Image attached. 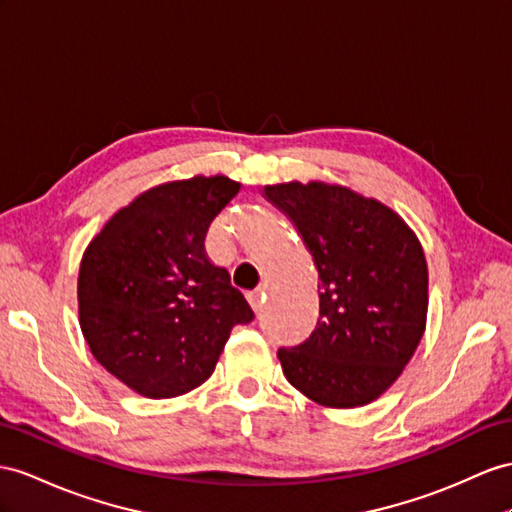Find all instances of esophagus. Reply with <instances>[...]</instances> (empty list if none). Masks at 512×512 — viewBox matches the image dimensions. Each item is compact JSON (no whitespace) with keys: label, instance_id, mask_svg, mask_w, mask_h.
Returning a JSON list of instances; mask_svg holds the SVG:
<instances>
[{"label":"esophagus","instance_id":"obj_1","mask_svg":"<svg viewBox=\"0 0 512 512\" xmlns=\"http://www.w3.org/2000/svg\"><path fill=\"white\" fill-rule=\"evenodd\" d=\"M248 303H251V307H253V311L255 313H259L261 309H264V300H266V294H264V290H255V292H248Z\"/></svg>","mask_w":512,"mask_h":512}]
</instances>
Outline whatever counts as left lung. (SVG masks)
<instances>
[{
    "label": "left lung",
    "mask_w": 512,
    "mask_h": 512,
    "mask_svg": "<svg viewBox=\"0 0 512 512\" xmlns=\"http://www.w3.org/2000/svg\"><path fill=\"white\" fill-rule=\"evenodd\" d=\"M264 196L294 222L320 277L316 331L279 348L285 378L333 409L376 400L426 329L422 244L393 209L344 186L290 181L266 186Z\"/></svg>",
    "instance_id": "obj_1"
}]
</instances>
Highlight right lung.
<instances>
[{
    "label": "right lung",
    "instance_id": "right-lung-1",
    "mask_svg": "<svg viewBox=\"0 0 512 512\" xmlns=\"http://www.w3.org/2000/svg\"><path fill=\"white\" fill-rule=\"evenodd\" d=\"M240 183L192 177L142 192L82 257L80 326L95 359L147 398H175L212 376L235 324L255 313L205 235Z\"/></svg>",
    "mask_w": 512,
    "mask_h": 512
}]
</instances>
